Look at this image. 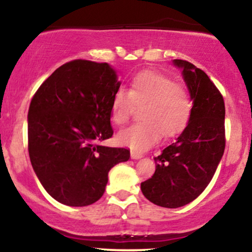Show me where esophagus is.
<instances>
[{"label":"esophagus","instance_id":"34e87169","mask_svg":"<svg viewBox=\"0 0 252 252\" xmlns=\"http://www.w3.org/2000/svg\"><path fill=\"white\" fill-rule=\"evenodd\" d=\"M130 155H131L132 160H138V158H142V154H140V153H136V152H134V150L130 153Z\"/></svg>","mask_w":252,"mask_h":252}]
</instances>
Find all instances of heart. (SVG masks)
<instances>
[{"label": "heart", "mask_w": 252, "mask_h": 252, "mask_svg": "<svg viewBox=\"0 0 252 252\" xmlns=\"http://www.w3.org/2000/svg\"><path fill=\"white\" fill-rule=\"evenodd\" d=\"M134 104L142 106V122L121 130L117 141L136 152H144L160 140L168 138L186 128L192 112V100L184 86L153 71L136 74L129 91L118 88L112 97L111 118L116 124L128 121Z\"/></svg>", "instance_id": "obj_1"}]
</instances>
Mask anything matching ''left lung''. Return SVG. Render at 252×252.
<instances>
[{
    "label": "left lung",
    "instance_id": "left-lung-1",
    "mask_svg": "<svg viewBox=\"0 0 252 252\" xmlns=\"http://www.w3.org/2000/svg\"><path fill=\"white\" fill-rule=\"evenodd\" d=\"M192 99L189 123L174 143L154 158L156 169L141 184L143 195L167 209L185 206L212 180L225 149V105L220 92L193 63L173 60Z\"/></svg>",
    "mask_w": 252,
    "mask_h": 252
}]
</instances>
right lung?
I'll use <instances>...</instances> for the list:
<instances>
[{
  "instance_id": "obj_1",
  "label": "right lung",
  "mask_w": 252,
  "mask_h": 252,
  "mask_svg": "<svg viewBox=\"0 0 252 252\" xmlns=\"http://www.w3.org/2000/svg\"><path fill=\"white\" fill-rule=\"evenodd\" d=\"M121 86L108 63L73 60L41 84L28 110V152L43 189L67 206L99 200L126 148L99 144L114 134L111 102Z\"/></svg>"
}]
</instances>
